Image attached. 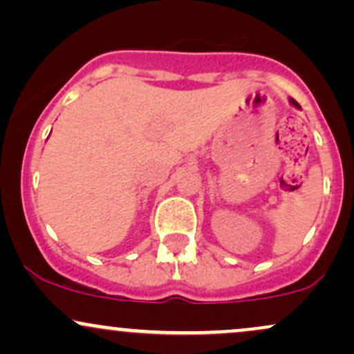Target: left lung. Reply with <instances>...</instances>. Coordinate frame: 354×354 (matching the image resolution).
Wrapping results in <instances>:
<instances>
[{
    "label": "left lung",
    "instance_id": "1",
    "mask_svg": "<svg viewBox=\"0 0 354 354\" xmlns=\"http://www.w3.org/2000/svg\"><path fill=\"white\" fill-rule=\"evenodd\" d=\"M290 103H291V104H293V106H296V108H299V104H298V103H296V101H295L293 98H290Z\"/></svg>",
    "mask_w": 354,
    "mask_h": 354
}]
</instances>
